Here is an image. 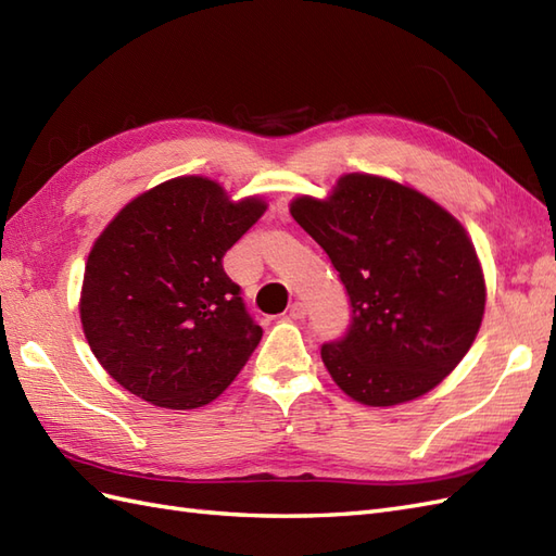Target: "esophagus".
<instances>
[{
	"label": "esophagus",
	"mask_w": 556,
	"mask_h": 556,
	"mask_svg": "<svg viewBox=\"0 0 556 556\" xmlns=\"http://www.w3.org/2000/svg\"><path fill=\"white\" fill-rule=\"evenodd\" d=\"M305 315H307L305 305L295 301V303L291 305V309H289V319H295V321H298V319H305Z\"/></svg>",
	"instance_id": "esophagus-1"
}]
</instances>
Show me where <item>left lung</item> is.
<instances>
[{"label": "left lung", "mask_w": 556, "mask_h": 556, "mask_svg": "<svg viewBox=\"0 0 556 556\" xmlns=\"http://www.w3.org/2000/svg\"><path fill=\"white\" fill-rule=\"evenodd\" d=\"M291 216L329 255L350 295L348 333L321 345L336 386L366 406L416 400L472 348L486 283L465 227L430 197L348 174Z\"/></svg>", "instance_id": "8db88e82"}]
</instances>
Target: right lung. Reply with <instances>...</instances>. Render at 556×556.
I'll use <instances>...</instances> for the list:
<instances>
[{"mask_svg":"<svg viewBox=\"0 0 556 556\" xmlns=\"http://www.w3.org/2000/svg\"><path fill=\"white\" fill-rule=\"evenodd\" d=\"M180 176L126 204L96 239L79 317L89 348L124 390L162 408H199L230 386L261 343L223 255L265 213Z\"/></svg>","mask_w":556,"mask_h":556,"instance_id":"obj_1","label":"right lung"}]
</instances>
